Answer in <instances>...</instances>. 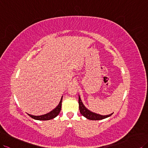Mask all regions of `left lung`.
Listing matches in <instances>:
<instances>
[{"mask_svg": "<svg viewBox=\"0 0 148 148\" xmlns=\"http://www.w3.org/2000/svg\"><path fill=\"white\" fill-rule=\"evenodd\" d=\"M78 97H79V99H78L79 109H80V113L83 116H84L86 119H88L93 120V121L102 120V119H106L107 117H109L111 116L113 114V113H112L111 114L107 115V116H102V115L92 112L89 110L88 109H86V108L85 107L84 103H83V102L82 101L80 96H79Z\"/></svg>", "mask_w": 148, "mask_h": 148, "instance_id": "obj_1", "label": "left lung"}]
</instances>
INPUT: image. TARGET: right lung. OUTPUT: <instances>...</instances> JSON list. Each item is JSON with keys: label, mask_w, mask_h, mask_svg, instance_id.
<instances>
[{"label": "right lung", "mask_w": 148, "mask_h": 148, "mask_svg": "<svg viewBox=\"0 0 148 148\" xmlns=\"http://www.w3.org/2000/svg\"><path fill=\"white\" fill-rule=\"evenodd\" d=\"M62 99H63V96L62 97V99H61L60 102L59 103L58 106L55 108V109H53L51 110L50 112L44 115H42V116H32V115L29 114L31 117L36 120H39V121H48V120H51L52 119H54L58 115L61 111V109H62Z\"/></svg>", "instance_id": "obj_1"}]
</instances>
